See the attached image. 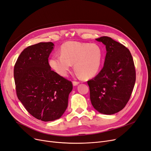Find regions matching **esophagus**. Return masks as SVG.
I'll return each mask as SVG.
<instances>
[{"instance_id": "esophagus-1", "label": "esophagus", "mask_w": 151, "mask_h": 151, "mask_svg": "<svg viewBox=\"0 0 151 151\" xmlns=\"http://www.w3.org/2000/svg\"><path fill=\"white\" fill-rule=\"evenodd\" d=\"M79 83H80L79 82H77V81H73V82H72V83H73V86H77Z\"/></svg>"}]
</instances>
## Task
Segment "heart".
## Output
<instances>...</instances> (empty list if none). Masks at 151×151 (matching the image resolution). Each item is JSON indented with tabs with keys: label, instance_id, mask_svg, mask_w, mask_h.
Here are the masks:
<instances>
[{
	"label": "heart",
	"instance_id": "heart-1",
	"mask_svg": "<svg viewBox=\"0 0 151 151\" xmlns=\"http://www.w3.org/2000/svg\"><path fill=\"white\" fill-rule=\"evenodd\" d=\"M61 55H54L49 60L50 67L60 76H66L72 64L77 74L83 79L97 74L104 61V51L96 44L70 41L60 48Z\"/></svg>",
	"mask_w": 151,
	"mask_h": 151
}]
</instances>
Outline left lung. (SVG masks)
<instances>
[{"mask_svg":"<svg viewBox=\"0 0 151 151\" xmlns=\"http://www.w3.org/2000/svg\"><path fill=\"white\" fill-rule=\"evenodd\" d=\"M106 46L104 65L88 81L90 98L96 110L105 114L121 111L128 102L136 82V70L127 47L110 37L96 38Z\"/></svg>","mask_w":151,"mask_h":151,"instance_id":"obj_1","label":"left lung"}]
</instances>
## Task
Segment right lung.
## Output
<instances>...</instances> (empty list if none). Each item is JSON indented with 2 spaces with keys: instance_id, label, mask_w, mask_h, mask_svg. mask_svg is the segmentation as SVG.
<instances>
[{
  "instance_id": "add662e5",
  "label": "right lung",
  "mask_w": 151,
  "mask_h": 151,
  "mask_svg": "<svg viewBox=\"0 0 151 151\" xmlns=\"http://www.w3.org/2000/svg\"><path fill=\"white\" fill-rule=\"evenodd\" d=\"M53 46L52 42H46L27 47L14 70L18 99L30 114L43 122L63 115L72 90L71 81L51 69L48 58Z\"/></svg>"
}]
</instances>
